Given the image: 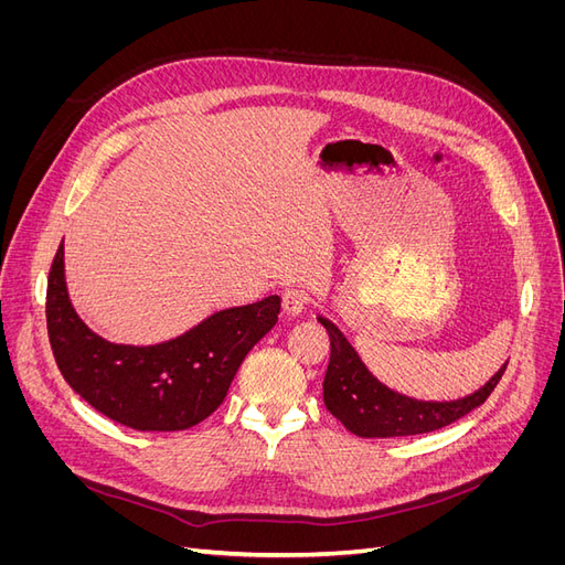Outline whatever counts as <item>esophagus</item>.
Wrapping results in <instances>:
<instances>
[{"label": "esophagus", "mask_w": 565, "mask_h": 565, "mask_svg": "<svg viewBox=\"0 0 565 565\" xmlns=\"http://www.w3.org/2000/svg\"><path fill=\"white\" fill-rule=\"evenodd\" d=\"M306 306H309V295L301 292V289H287L282 295V309L289 316H299Z\"/></svg>", "instance_id": "34e87169"}]
</instances>
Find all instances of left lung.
Segmentation results:
<instances>
[{
  "label": "left lung",
  "instance_id": "8db88e82",
  "mask_svg": "<svg viewBox=\"0 0 565 565\" xmlns=\"http://www.w3.org/2000/svg\"><path fill=\"white\" fill-rule=\"evenodd\" d=\"M330 334V365L324 372L322 398L330 413L361 438H391V436H415L443 429L478 405L488 401L490 393L502 380L507 363L494 372L486 386L473 391L471 396L459 401H417L388 388L365 367L361 355L349 344L334 322L318 318Z\"/></svg>",
  "mask_w": 565,
  "mask_h": 565
}]
</instances>
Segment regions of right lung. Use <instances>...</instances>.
I'll list each match as a JSON object with an SVG mask.
<instances>
[{
	"instance_id": "obj_1",
	"label": "right lung",
	"mask_w": 565,
	"mask_h": 565,
	"mask_svg": "<svg viewBox=\"0 0 565 565\" xmlns=\"http://www.w3.org/2000/svg\"><path fill=\"white\" fill-rule=\"evenodd\" d=\"M280 297L218 311L156 347L94 334L67 297L63 243L46 285V330L65 382L100 415L136 431H183L224 403L245 355L278 322Z\"/></svg>"
}]
</instances>
